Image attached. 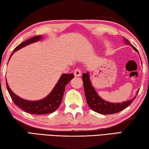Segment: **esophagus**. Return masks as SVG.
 <instances>
[{"instance_id":"34e87169","label":"esophagus","mask_w":149,"mask_h":149,"mask_svg":"<svg viewBox=\"0 0 149 149\" xmlns=\"http://www.w3.org/2000/svg\"><path fill=\"white\" fill-rule=\"evenodd\" d=\"M74 75L75 77H80L81 75V70L79 69H75L74 70Z\"/></svg>"}]
</instances>
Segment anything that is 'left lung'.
<instances>
[{"mask_svg": "<svg viewBox=\"0 0 149 149\" xmlns=\"http://www.w3.org/2000/svg\"><path fill=\"white\" fill-rule=\"evenodd\" d=\"M123 39H124L125 44L131 45L135 51L138 52V50L135 49V47H133L127 39L123 37ZM82 79L84 81L85 95L88 105L89 106V107L93 111L99 113L100 114H113L119 112L120 111H122L125 108H127L135 100L136 97H133L132 99L127 100L125 102H123L122 103H112L107 102L101 99L96 93L95 88L92 86L91 82L90 81L89 72L84 73L82 75ZM138 92L139 90L137 92V95Z\"/></svg>", "mask_w": 149, "mask_h": 149, "instance_id": "8db88e82", "label": "left lung"}]
</instances>
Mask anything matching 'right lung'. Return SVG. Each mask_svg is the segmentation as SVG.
Wrapping results in <instances>:
<instances>
[{
    "label": "right lung",
    "instance_id": "obj_1",
    "mask_svg": "<svg viewBox=\"0 0 149 149\" xmlns=\"http://www.w3.org/2000/svg\"><path fill=\"white\" fill-rule=\"evenodd\" d=\"M41 39L42 37L41 35H37V36L32 37V38L22 42L21 44H19L18 46L15 48L14 52L24 47L27 46V45L38 41ZM12 54L13 53L11 54L10 57ZM74 77V75L73 74H62L51 93L47 97L44 98L43 99L36 100V101H30V100H24L19 97L18 96L16 95L12 91L6 81V84L8 91L15 104L19 108H22L25 112L29 113V114L42 115L54 112L55 110H56L58 108L60 104H61L65 85L68 84Z\"/></svg>",
    "mask_w": 149,
    "mask_h": 149
}]
</instances>
